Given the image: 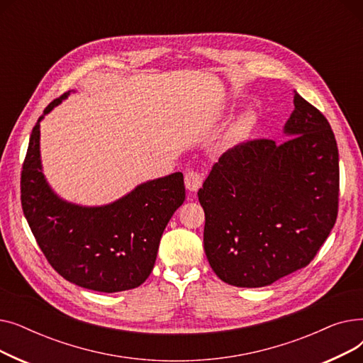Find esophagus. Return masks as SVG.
Wrapping results in <instances>:
<instances>
[{"label": "esophagus", "mask_w": 363, "mask_h": 363, "mask_svg": "<svg viewBox=\"0 0 363 363\" xmlns=\"http://www.w3.org/2000/svg\"><path fill=\"white\" fill-rule=\"evenodd\" d=\"M203 179H204V175L201 174V172L189 169V170H186L184 181H185V186L189 189V191H197V189L203 184Z\"/></svg>", "instance_id": "1"}]
</instances>
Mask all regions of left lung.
Masks as SVG:
<instances>
[{
	"mask_svg": "<svg viewBox=\"0 0 363 363\" xmlns=\"http://www.w3.org/2000/svg\"><path fill=\"white\" fill-rule=\"evenodd\" d=\"M291 138L252 140L219 157L199 189L204 252L235 287H264L308 266L338 215V148L327 118L300 94Z\"/></svg>",
	"mask_w": 363,
	"mask_h": 363,
	"instance_id": "8db88e82",
	"label": "left lung"
}]
</instances>
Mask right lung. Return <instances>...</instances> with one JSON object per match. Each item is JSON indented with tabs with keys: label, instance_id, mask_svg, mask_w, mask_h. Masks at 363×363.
<instances>
[{
	"label": "right lung",
	"instance_id": "1",
	"mask_svg": "<svg viewBox=\"0 0 363 363\" xmlns=\"http://www.w3.org/2000/svg\"><path fill=\"white\" fill-rule=\"evenodd\" d=\"M67 94L51 101L44 114ZM35 123L21 177V200L30 231L54 271L79 287L118 293L137 289L155 266L164 228L185 200L181 172L141 184L103 207H79L57 197L40 162Z\"/></svg>",
	"mask_w": 363,
	"mask_h": 363
}]
</instances>
